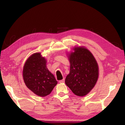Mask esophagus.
<instances>
[{
    "mask_svg": "<svg viewBox=\"0 0 125 125\" xmlns=\"http://www.w3.org/2000/svg\"><path fill=\"white\" fill-rule=\"evenodd\" d=\"M59 83H64V82H65V79H63L62 80H59Z\"/></svg>",
    "mask_w": 125,
    "mask_h": 125,
    "instance_id": "34e87169",
    "label": "esophagus"
}]
</instances>
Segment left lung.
Listing matches in <instances>:
<instances>
[{"label":"left lung","mask_w":125,"mask_h":125,"mask_svg":"<svg viewBox=\"0 0 125 125\" xmlns=\"http://www.w3.org/2000/svg\"><path fill=\"white\" fill-rule=\"evenodd\" d=\"M69 57V74L65 83L75 95H86L95 85L99 76L98 65L89 50L83 47H75Z\"/></svg>","instance_id":"8db88e82"}]
</instances>
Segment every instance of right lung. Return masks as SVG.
I'll return each mask as SVG.
<instances>
[{"label":"right lung","mask_w":125,"mask_h":125,"mask_svg":"<svg viewBox=\"0 0 125 125\" xmlns=\"http://www.w3.org/2000/svg\"><path fill=\"white\" fill-rule=\"evenodd\" d=\"M46 61L40 53H35L26 60L23 77L26 86L40 96L50 94L57 84L54 75L46 67Z\"/></svg>","instance_id":"1"}]
</instances>
